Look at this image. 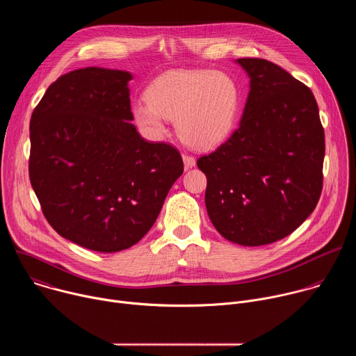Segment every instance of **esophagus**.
I'll return each instance as SVG.
<instances>
[{"instance_id":"1","label":"esophagus","mask_w":356,"mask_h":356,"mask_svg":"<svg viewBox=\"0 0 356 356\" xmlns=\"http://www.w3.org/2000/svg\"><path fill=\"white\" fill-rule=\"evenodd\" d=\"M183 162H184V168L186 169H191V168H194L195 166V159L193 158V156H190V155H183Z\"/></svg>"}]
</instances>
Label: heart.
<instances>
[{
	"mask_svg": "<svg viewBox=\"0 0 356 356\" xmlns=\"http://www.w3.org/2000/svg\"><path fill=\"white\" fill-rule=\"evenodd\" d=\"M147 101L134 106L136 125L150 138L168 132V120H176L179 135L198 149L221 145L234 131L239 91L225 73L213 70H169L146 90Z\"/></svg>",
	"mask_w": 356,
	"mask_h": 356,
	"instance_id": "1",
	"label": "heart"
}]
</instances>
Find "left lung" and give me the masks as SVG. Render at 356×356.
I'll return each mask as SVG.
<instances>
[{
    "instance_id": "1",
    "label": "left lung",
    "mask_w": 356,
    "mask_h": 356,
    "mask_svg": "<svg viewBox=\"0 0 356 356\" xmlns=\"http://www.w3.org/2000/svg\"><path fill=\"white\" fill-rule=\"evenodd\" d=\"M236 63L249 77L238 129L197 161L216 229L243 246L276 242L314 211L323 190L324 128L312 90L280 66Z\"/></svg>"
}]
</instances>
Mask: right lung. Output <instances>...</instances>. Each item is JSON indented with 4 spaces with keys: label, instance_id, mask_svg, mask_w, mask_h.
Wrapping results in <instances>:
<instances>
[{
    "label": "right lung",
    "instance_id": "right-lung-1",
    "mask_svg": "<svg viewBox=\"0 0 356 356\" xmlns=\"http://www.w3.org/2000/svg\"><path fill=\"white\" fill-rule=\"evenodd\" d=\"M129 80V72L103 67L63 74L29 124V179L43 216L97 252L139 242L183 173L176 147L145 140L131 122Z\"/></svg>",
    "mask_w": 356,
    "mask_h": 356
}]
</instances>
